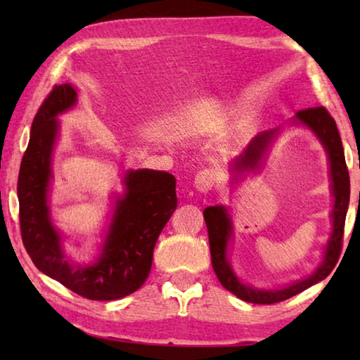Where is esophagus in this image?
<instances>
[{"label":"esophagus","instance_id":"1","mask_svg":"<svg viewBox=\"0 0 360 360\" xmlns=\"http://www.w3.org/2000/svg\"><path fill=\"white\" fill-rule=\"evenodd\" d=\"M216 182V173L212 172L211 168H205L202 172H198L197 176H195L193 184L197 187V191L200 192H208L212 188Z\"/></svg>","mask_w":360,"mask_h":360}]
</instances>
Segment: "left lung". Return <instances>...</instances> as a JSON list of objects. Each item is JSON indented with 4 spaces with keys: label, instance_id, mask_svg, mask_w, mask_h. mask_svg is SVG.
Returning a JSON list of instances; mask_svg holds the SVG:
<instances>
[{
    "label": "left lung",
    "instance_id": "1",
    "mask_svg": "<svg viewBox=\"0 0 360 360\" xmlns=\"http://www.w3.org/2000/svg\"><path fill=\"white\" fill-rule=\"evenodd\" d=\"M295 120L302 122L311 129L321 143L324 144L327 150L328 162H330V178H332V191L335 197L333 205V230L328 240V245L326 248V257L322 265L316 270L311 276L302 281H297L295 284H290L289 288L275 289V290H265V289H255L251 285H246L238 281L235 273L231 271L230 264L227 260V243L231 233L230 219L227 214V210L224 206H210L203 211L206 229H208V238H210V249H211V262L212 268L219 281L225 289L230 290L231 294L236 295L241 300L249 303L257 304H273L288 298L300 294L304 289L311 288L313 284L326 279L333 266L337 265L341 246H343V233H345V221H346V211H348L349 205V173L348 167H346L345 160V150L343 144H341V138L330 112L327 111L324 106L316 108H307L298 111L295 115ZM275 131H262L255 136L251 144L248 146L245 154L240 155L233 162V169H243L245 167L252 168L257 165L260 157L264 155L268 143L271 141Z\"/></svg>",
    "mask_w": 360,
    "mask_h": 360
}]
</instances>
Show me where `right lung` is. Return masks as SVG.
Returning <instances> with one entry per match:
<instances>
[{
    "label": "right lung",
    "instance_id": "right-lung-1",
    "mask_svg": "<svg viewBox=\"0 0 360 360\" xmlns=\"http://www.w3.org/2000/svg\"><path fill=\"white\" fill-rule=\"evenodd\" d=\"M75 103L72 85H56L33 119L17 182L22 241L36 268L65 288L90 300H117L138 290L149 276L158 235L178 206L176 179L154 169L127 173V192L115 205L100 259L90 266L70 265L49 217L47 186L56 117Z\"/></svg>",
    "mask_w": 360,
    "mask_h": 360
}]
</instances>
